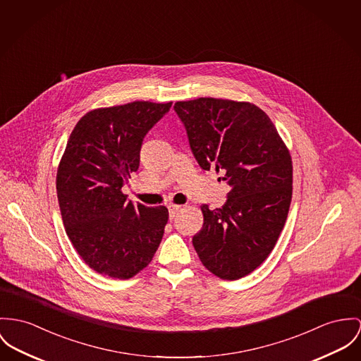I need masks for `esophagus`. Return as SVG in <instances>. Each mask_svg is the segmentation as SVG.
I'll return each mask as SVG.
<instances>
[{"instance_id":"34e87169","label":"esophagus","mask_w":361,"mask_h":361,"mask_svg":"<svg viewBox=\"0 0 361 361\" xmlns=\"http://www.w3.org/2000/svg\"><path fill=\"white\" fill-rule=\"evenodd\" d=\"M167 209H169L170 219H174V216H176V214H177V212L181 209V206H178V204H169V206H167Z\"/></svg>"}]
</instances>
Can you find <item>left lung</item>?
Instances as JSON below:
<instances>
[{
    "label": "left lung",
    "instance_id": "left-lung-1",
    "mask_svg": "<svg viewBox=\"0 0 361 361\" xmlns=\"http://www.w3.org/2000/svg\"><path fill=\"white\" fill-rule=\"evenodd\" d=\"M174 111L199 166L216 167L229 185L221 209L200 206L203 226L192 245L213 275L243 278L268 258L287 220L290 152L271 118L247 102L199 97L177 102Z\"/></svg>",
    "mask_w": 361,
    "mask_h": 361
}]
</instances>
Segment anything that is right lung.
<instances>
[{
  "instance_id": "1",
  "label": "right lung",
  "mask_w": 361,
  "mask_h": 361,
  "mask_svg": "<svg viewBox=\"0 0 361 361\" xmlns=\"http://www.w3.org/2000/svg\"><path fill=\"white\" fill-rule=\"evenodd\" d=\"M171 107L133 102L86 112L56 176L66 233L85 264L109 278H133L152 259L169 212L128 200L122 187L140 165L144 136Z\"/></svg>"
}]
</instances>
